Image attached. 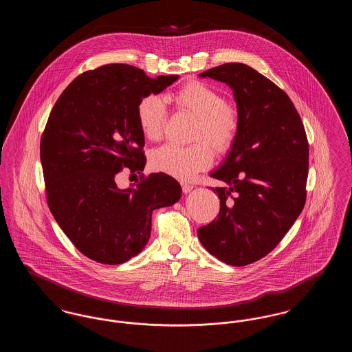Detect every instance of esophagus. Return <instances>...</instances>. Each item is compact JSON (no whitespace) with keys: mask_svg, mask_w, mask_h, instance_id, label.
Instances as JSON below:
<instances>
[{"mask_svg":"<svg viewBox=\"0 0 352 352\" xmlns=\"http://www.w3.org/2000/svg\"><path fill=\"white\" fill-rule=\"evenodd\" d=\"M192 188H194V186H192V184H182V190H184V194L190 192Z\"/></svg>","mask_w":352,"mask_h":352,"instance_id":"esophagus-1","label":"esophagus"}]
</instances>
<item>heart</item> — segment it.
I'll return each instance as SVG.
<instances>
[{
    "label": "heart",
    "instance_id": "b5f03b06",
    "mask_svg": "<svg viewBox=\"0 0 352 352\" xmlns=\"http://www.w3.org/2000/svg\"><path fill=\"white\" fill-rule=\"evenodd\" d=\"M175 105L197 118L192 140L198 141L190 146L166 144L151 151V168L168 174L179 181H191L195 175L210 168L214 153H224L234 144L239 131V112L227 102L224 95L210 84L192 80L184 84L173 96ZM166 107L157 95L142 98L137 105V121L141 133L151 141L162 137L166 124ZM201 140H206L208 147Z\"/></svg>",
    "mask_w": 352,
    "mask_h": 352
}]
</instances>
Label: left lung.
<instances>
[{
    "instance_id": "left-lung-1",
    "label": "left lung",
    "mask_w": 352,
    "mask_h": 352,
    "mask_svg": "<svg viewBox=\"0 0 352 352\" xmlns=\"http://www.w3.org/2000/svg\"><path fill=\"white\" fill-rule=\"evenodd\" d=\"M234 92L239 131L212 178L219 218L198 230L201 245L234 267L252 264L283 240L306 201L309 145L301 118L283 89L243 63L199 74Z\"/></svg>"
}]
</instances>
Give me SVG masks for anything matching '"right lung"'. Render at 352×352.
Instances as JSON below:
<instances>
[{
  "label": "right lung",
  "mask_w": 352,
  "mask_h": 352,
  "mask_svg": "<svg viewBox=\"0 0 352 352\" xmlns=\"http://www.w3.org/2000/svg\"><path fill=\"white\" fill-rule=\"evenodd\" d=\"M178 75L149 78L129 65H107L79 75L55 102L41 141L51 214L72 244L94 261L118 265L149 241L151 212L179 201L181 184L154 173L120 188L124 168H145L137 105Z\"/></svg>",
  "instance_id": "obj_1"
}]
</instances>
